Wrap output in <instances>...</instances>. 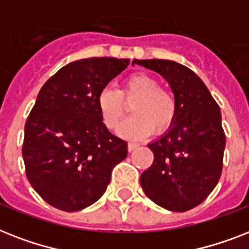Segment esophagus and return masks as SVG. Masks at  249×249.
<instances>
[{
    "label": "esophagus",
    "mask_w": 249,
    "mask_h": 249,
    "mask_svg": "<svg viewBox=\"0 0 249 249\" xmlns=\"http://www.w3.org/2000/svg\"><path fill=\"white\" fill-rule=\"evenodd\" d=\"M137 146H139V144H136V142H128V144H127V149H128V152H132V150H135Z\"/></svg>",
    "instance_id": "1"
}]
</instances>
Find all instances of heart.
<instances>
[{"mask_svg":"<svg viewBox=\"0 0 249 249\" xmlns=\"http://www.w3.org/2000/svg\"><path fill=\"white\" fill-rule=\"evenodd\" d=\"M131 105L132 117L119 127V135L127 139H142L163 134L174 126L178 117V101L168 89L148 73H134L124 78L118 91L105 87L97 95V108L108 130H117Z\"/></svg>","mask_w":249,"mask_h":249,"instance_id":"obj_1","label":"heart"}]
</instances>
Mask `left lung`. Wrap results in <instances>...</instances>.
<instances>
[{
  "label": "left lung",
  "mask_w": 249,
  "mask_h": 249,
  "mask_svg": "<svg viewBox=\"0 0 249 249\" xmlns=\"http://www.w3.org/2000/svg\"><path fill=\"white\" fill-rule=\"evenodd\" d=\"M134 63L163 75L178 101L174 126L149 144L154 160L141 175V188L166 210H192L207 199L221 178L226 136L220 107L188 67L162 59Z\"/></svg>",
  "instance_id": "left-lung-1"
}]
</instances>
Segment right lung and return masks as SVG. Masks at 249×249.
<instances>
[{
	"instance_id": "1",
	"label": "right lung",
	"mask_w": 249,
	"mask_h": 249,
	"mask_svg": "<svg viewBox=\"0 0 249 249\" xmlns=\"http://www.w3.org/2000/svg\"><path fill=\"white\" fill-rule=\"evenodd\" d=\"M128 64L117 57L73 61L39 91L21 153L28 181L50 206L75 212L95 203L127 157L126 141L103 123L97 95Z\"/></svg>"
}]
</instances>
